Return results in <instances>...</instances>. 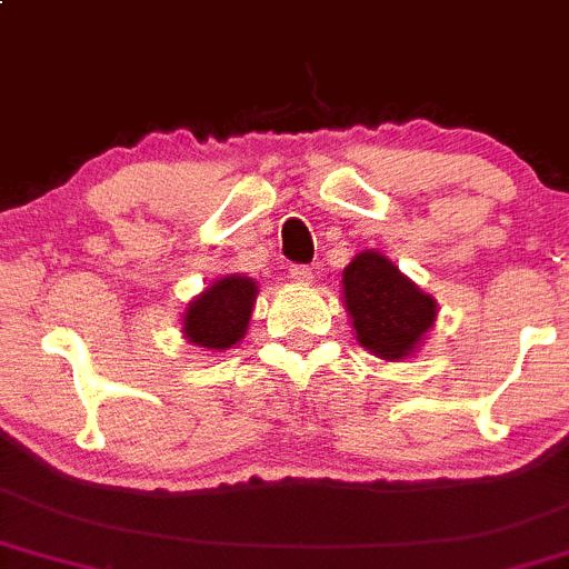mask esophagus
Returning <instances> with one entry per match:
<instances>
[{
  "instance_id": "obj_1",
  "label": "esophagus",
  "mask_w": 569,
  "mask_h": 569,
  "mask_svg": "<svg viewBox=\"0 0 569 569\" xmlns=\"http://www.w3.org/2000/svg\"><path fill=\"white\" fill-rule=\"evenodd\" d=\"M290 279L296 284H309L315 279V273L309 266H290Z\"/></svg>"
}]
</instances>
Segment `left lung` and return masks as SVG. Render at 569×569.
I'll list each match as a JSON object with an SVG mask.
<instances>
[{"label": "left lung", "instance_id": "1", "mask_svg": "<svg viewBox=\"0 0 569 569\" xmlns=\"http://www.w3.org/2000/svg\"><path fill=\"white\" fill-rule=\"evenodd\" d=\"M356 342L383 361L411 359L436 326L438 303L380 251H359L342 271Z\"/></svg>", "mask_w": 569, "mask_h": 569}]
</instances>
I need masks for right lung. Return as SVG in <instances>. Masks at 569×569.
<instances>
[{
    "label": "right lung",
    "instance_id": "1",
    "mask_svg": "<svg viewBox=\"0 0 569 569\" xmlns=\"http://www.w3.org/2000/svg\"><path fill=\"white\" fill-rule=\"evenodd\" d=\"M260 287L251 277L243 273H227L213 279L199 296L183 309V339L189 345L210 350V353H224L236 348L249 331L251 312Z\"/></svg>",
    "mask_w": 569,
    "mask_h": 569
}]
</instances>
